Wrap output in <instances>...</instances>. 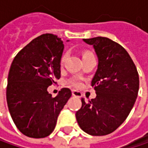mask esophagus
<instances>
[{
	"mask_svg": "<svg viewBox=\"0 0 148 148\" xmlns=\"http://www.w3.org/2000/svg\"><path fill=\"white\" fill-rule=\"evenodd\" d=\"M72 95L74 96V97H78V98H80L81 96H82L80 92H79L77 90H72Z\"/></svg>",
	"mask_w": 148,
	"mask_h": 148,
	"instance_id": "34e87169",
	"label": "esophagus"
}]
</instances>
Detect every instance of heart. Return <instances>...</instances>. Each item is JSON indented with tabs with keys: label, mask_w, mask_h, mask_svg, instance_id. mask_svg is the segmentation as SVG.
<instances>
[{
	"label": "heart",
	"mask_w": 148,
	"mask_h": 148,
	"mask_svg": "<svg viewBox=\"0 0 148 148\" xmlns=\"http://www.w3.org/2000/svg\"><path fill=\"white\" fill-rule=\"evenodd\" d=\"M89 54H91V53H89V52H84L83 53V56L84 55H89ZM66 56H67V55L66 54H64V55H62L61 57V63H63V62L65 60V59H66ZM69 84L72 85V86L74 87H79V85H80V79H79V78H74V79H70L69 80Z\"/></svg>",
	"instance_id": "1"
}]
</instances>
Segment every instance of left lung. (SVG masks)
<instances>
[{
  "label": "left lung",
  "instance_id": "1",
  "mask_svg": "<svg viewBox=\"0 0 148 148\" xmlns=\"http://www.w3.org/2000/svg\"><path fill=\"white\" fill-rule=\"evenodd\" d=\"M93 45L99 59L91 85L96 98L85 102L76 112L80 128L93 136L115 131L132 110L138 97L139 77L130 55L122 45L106 37L84 39Z\"/></svg>",
  "mask_w": 148,
  "mask_h": 148
}]
</instances>
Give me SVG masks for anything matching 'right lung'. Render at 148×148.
<instances>
[{
  "label": "right lung",
  "mask_w": 148,
  "mask_h": 148,
  "mask_svg": "<svg viewBox=\"0 0 148 148\" xmlns=\"http://www.w3.org/2000/svg\"><path fill=\"white\" fill-rule=\"evenodd\" d=\"M63 50L60 38L44 34L25 45L11 63L7 105L17 128L29 138H45L53 132L60 112L72 95L67 88L55 98L47 91L60 78Z\"/></svg>",
  "instance_id": "add662e5"
}]
</instances>
